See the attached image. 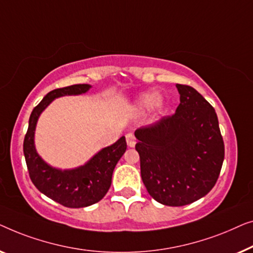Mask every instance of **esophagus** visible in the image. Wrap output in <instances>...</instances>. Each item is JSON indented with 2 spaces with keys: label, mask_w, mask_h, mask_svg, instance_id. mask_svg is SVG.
Returning a JSON list of instances; mask_svg holds the SVG:
<instances>
[{
  "label": "esophagus",
  "mask_w": 253,
  "mask_h": 253,
  "mask_svg": "<svg viewBox=\"0 0 253 253\" xmlns=\"http://www.w3.org/2000/svg\"><path fill=\"white\" fill-rule=\"evenodd\" d=\"M126 141H127V145L130 148H133L134 145L136 144V138H135V136L131 133H128L126 135Z\"/></svg>",
  "instance_id": "34e87169"
}]
</instances>
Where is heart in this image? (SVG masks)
Masks as SVG:
<instances>
[{"label":"heart","mask_w":253,"mask_h":253,"mask_svg":"<svg viewBox=\"0 0 253 253\" xmlns=\"http://www.w3.org/2000/svg\"><path fill=\"white\" fill-rule=\"evenodd\" d=\"M156 99H157V95H156L155 92H145V94H143L140 98H138V102H137L138 106H140V108L143 109V110L149 109L155 104ZM157 106H158V111L162 112L163 111V106H162L161 103H158Z\"/></svg>","instance_id":"b5f03b06"}]
</instances>
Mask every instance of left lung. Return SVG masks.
I'll list each match as a JSON object with an SVG mask.
<instances>
[{"label": "left lung", "mask_w": 253, "mask_h": 253, "mask_svg": "<svg viewBox=\"0 0 253 253\" xmlns=\"http://www.w3.org/2000/svg\"><path fill=\"white\" fill-rule=\"evenodd\" d=\"M176 88L175 113L135 130L142 181L149 195L167 206L190 204L209 194L225 158L213 106L193 87Z\"/></svg>", "instance_id": "8db88e82"}]
</instances>
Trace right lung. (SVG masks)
Wrapping results in <instances>:
<instances>
[{
    "label": "right lung",
    "mask_w": 253,
    "mask_h": 253,
    "mask_svg": "<svg viewBox=\"0 0 253 253\" xmlns=\"http://www.w3.org/2000/svg\"><path fill=\"white\" fill-rule=\"evenodd\" d=\"M90 84H73L57 88L44 96L31 113L28 129L24 138V155L32 182L42 194L63 206L86 208L101 201L111 186L113 169L125 154V136L102 149L84 166L74 169H57L38 155L34 147V133L41 112L55 98L65 95H80L89 90Z\"/></svg>",
    "instance_id": "add662e5"
}]
</instances>
